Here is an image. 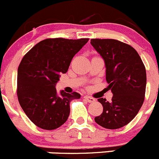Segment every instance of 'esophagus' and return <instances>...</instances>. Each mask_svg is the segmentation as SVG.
Returning <instances> with one entry per match:
<instances>
[{
  "label": "esophagus",
  "instance_id": "1",
  "mask_svg": "<svg viewBox=\"0 0 159 159\" xmlns=\"http://www.w3.org/2000/svg\"><path fill=\"white\" fill-rule=\"evenodd\" d=\"M84 98L85 99V100H87L89 102H95V99H94L93 97H91V96L85 95V96H84Z\"/></svg>",
  "mask_w": 159,
  "mask_h": 159
}]
</instances>
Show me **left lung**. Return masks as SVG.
I'll return each mask as SVG.
<instances>
[{"instance_id": "8db88e82", "label": "left lung", "mask_w": 159, "mask_h": 159, "mask_svg": "<svg viewBox=\"0 0 159 159\" xmlns=\"http://www.w3.org/2000/svg\"><path fill=\"white\" fill-rule=\"evenodd\" d=\"M91 44L105 61L106 81L113 93L111 102L103 98L98 99L103 106V112L94 121L105 129H120L136 116L145 100V67L135 49L129 44L99 38L91 39Z\"/></svg>"}]
</instances>
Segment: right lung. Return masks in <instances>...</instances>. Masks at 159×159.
Here are the masks:
<instances>
[{
  "mask_svg": "<svg viewBox=\"0 0 159 159\" xmlns=\"http://www.w3.org/2000/svg\"><path fill=\"white\" fill-rule=\"evenodd\" d=\"M48 38L34 46L22 58L17 69V95L20 107L38 127L54 130L70 114V102L81 98L78 92L57 93L61 73H66L74 56L89 41Z\"/></svg>",
  "mask_w": 159,
  "mask_h": 159,
  "instance_id": "add662e5",
  "label": "right lung"
}]
</instances>
